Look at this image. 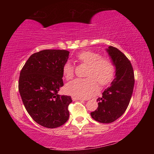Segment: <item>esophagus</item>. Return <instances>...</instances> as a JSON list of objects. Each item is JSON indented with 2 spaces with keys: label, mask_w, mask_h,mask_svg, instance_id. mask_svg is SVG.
I'll return each mask as SVG.
<instances>
[{
  "label": "esophagus",
  "mask_w": 154,
  "mask_h": 154,
  "mask_svg": "<svg viewBox=\"0 0 154 154\" xmlns=\"http://www.w3.org/2000/svg\"><path fill=\"white\" fill-rule=\"evenodd\" d=\"M72 100H73V101H75V100H85V99H83V98H77V97H75V96H73V97H72Z\"/></svg>",
  "instance_id": "obj_1"
}]
</instances>
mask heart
Returning a JSON list of instances; mask_svg holds the SVG:
<instances>
[{"mask_svg": "<svg viewBox=\"0 0 154 154\" xmlns=\"http://www.w3.org/2000/svg\"><path fill=\"white\" fill-rule=\"evenodd\" d=\"M76 58L82 63L88 64L85 79H75L68 83L65 90L68 94L81 98H88L98 92V83L106 85L115 75V66L110 59L101 57L97 52L86 50L78 54ZM75 67L67 61L62 66V73L66 80L73 77Z\"/></svg>", "mask_w": 154, "mask_h": 154, "instance_id": "obj_1", "label": "heart"}]
</instances>
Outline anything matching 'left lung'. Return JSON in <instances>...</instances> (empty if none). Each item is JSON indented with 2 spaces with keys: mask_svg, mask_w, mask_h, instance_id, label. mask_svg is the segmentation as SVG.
Instances as JSON below:
<instances>
[{
  "mask_svg": "<svg viewBox=\"0 0 154 154\" xmlns=\"http://www.w3.org/2000/svg\"><path fill=\"white\" fill-rule=\"evenodd\" d=\"M106 51L116 66V77L104 91L102 97L97 99V109L90 113L94 120L104 124L113 122L124 113L134 84L133 68L127 57L112 46H109Z\"/></svg>",
  "mask_w": 154,
  "mask_h": 154,
  "instance_id": "1",
  "label": "left lung"
}]
</instances>
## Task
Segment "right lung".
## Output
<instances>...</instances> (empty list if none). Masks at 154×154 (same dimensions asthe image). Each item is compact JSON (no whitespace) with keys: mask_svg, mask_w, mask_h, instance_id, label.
<instances>
[{"mask_svg":"<svg viewBox=\"0 0 154 154\" xmlns=\"http://www.w3.org/2000/svg\"><path fill=\"white\" fill-rule=\"evenodd\" d=\"M69 51L45 49L30 56L21 70L18 88L26 109L34 121L55 128L69 119L71 96L58 94L64 85L62 66Z\"/></svg>","mask_w":154,"mask_h":154,"instance_id":"1","label":"right lung"}]
</instances>
